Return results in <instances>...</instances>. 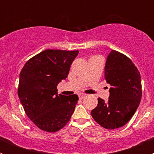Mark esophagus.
Listing matches in <instances>:
<instances>
[{
	"label": "esophagus",
	"mask_w": 154,
	"mask_h": 154,
	"mask_svg": "<svg viewBox=\"0 0 154 154\" xmlns=\"http://www.w3.org/2000/svg\"><path fill=\"white\" fill-rule=\"evenodd\" d=\"M85 96H86V95H85V94H79V99H84V98L85 97Z\"/></svg>",
	"instance_id": "esophagus-1"
}]
</instances>
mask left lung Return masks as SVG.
Returning <instances> with one entry per match:
<instances>
[{
	"label": "left lung",
	"instance_id": "left-lung-1",
	"mask_svg": "<svg viewBox=\"0 0 154 154\" xmlns=\"http://www.w3.org/2000/svg\"><path fill=\"white\" fill-rule=\"evenodd\" d=\"M105 79L111 85L109 100L98 98L91 115L100 126L113 130L126 124L138 108L142 96L140 74L127 56L112 50L106 61Z\"/></svg>",
	"mask_w": 154,
	"mask_h": 154
}]
</instances>
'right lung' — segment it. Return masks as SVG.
<instances>
[{
    "label": "right lung",
    "mask_w": 154,
    "mask_h": 154,
    "mask_svg": "<svg viewBox=\"0 0 154 154\" xmlns=\"http://www.w3.org/2000/svg\"><path fill=\"white\" fill-rule=\"evenodd\" d=\"M79 51L48 49L30 58L19 76L18 97L24 112L39 129L61 130L70 120L79 97L58 94Z\"/></svg>",
    "instance_id": "obj_1"
}]
</instances>
